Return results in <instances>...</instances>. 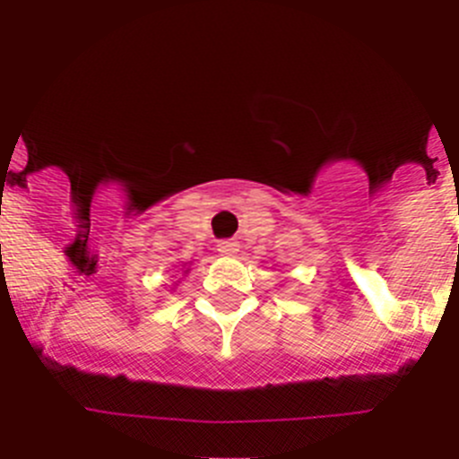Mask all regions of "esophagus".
Returning <instances> with one entry per match:
<instances>
[{
    "mask_svg": "<svg viewBox=\"0 0 459 459\" xmlns=\"http://www.w3.org/2000/svg\"><path fill=\"white\" fill-rule=\"evenodd\" d=\"M218 253L227 255V257H232V255L238 253V243L237 241H218Z\"/></svg>",
    "mask_w": 459,
    "mask_h": 459,
    "instance_id": "obj_1",
    "label": "esophagus"
}]
</instances>
